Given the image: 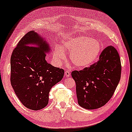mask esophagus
Listing matches in <instances>:
<instances>
[{"label": "esophagus", "mask_w": 132, "mask_h": 132, "mask_svg": "<svg viewBox=\"0 0 132 132\" xmlns=\"http://www.w3.org/2000/svg\"><path fill=\"white\" fill-rule=\"evenodd\" d=\"M64 74H65V76H66V77H69V76H70L71 73L69 72L68 71H65V72H64Z\"/></svg>", "instance_id": "34e87169"}]
</instances>
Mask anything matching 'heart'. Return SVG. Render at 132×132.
<instances>
[{
  "label": "heart",
  "mask_w": 132,
  "mask_h": 132,
  "mask_svg": "<svg viewBox=\"0 0 132 132\" xmlns=\"http://www.w3.org/2000/svg\"><path fill=\"white\" fill-rule=\"evenodd\" d=\"M63 50L56 48L54 58L57 64H61L65 58L64 52L70 54V60L77 68H88L99 58L101 45L98 41L86 36L70 38L63 44Z\"/></svg>",
  "instance_id": "b5f03b06"
}]
</instances>
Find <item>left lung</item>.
<instances>
[{
    "label": "left lung",
    "instance_id": "1",
    "mask_svg": "<svg viewBox=\"0 0 132 132\" xmlns=\"http://www.w3.org/2000/svg\"><path fill=\"white\" fill-rule=\"evenodd\" d=\"M120 75L119 55L114 47L108 46L101 52L96 63L71 73L76 82L78 104L87 109L104 106L113 95Z\"/></svg>",
    "mask_w": 132,
    "mask_h": 132
}]
</instances>
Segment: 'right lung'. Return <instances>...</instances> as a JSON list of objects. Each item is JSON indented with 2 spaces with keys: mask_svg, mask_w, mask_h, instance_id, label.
<instances>
[{
  "mask_svg": "<svg viewBox=\"0 0 132 132\" xmlns=\"http://www.w3.org/2000/svg\"><path fill=\"white\" fill-rule=\"evenodd\" d=\"M48 43L35 31L28 32L13 51L10 82L15 94L25 107L34 111L45 108L52 87L61 81L63 69L45 60Z\"/></svg>",
  "mask_w": 132,
  "mask_h": 132,
  "instance_id": "1",
  "label": "right lung"
}]
</instances>
